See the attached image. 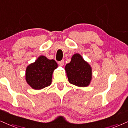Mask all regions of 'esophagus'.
Segmentation results:
<instances>
[{"instance_id": "34e87169", "label": "esophagus", "mask_w": 128, "mask_h": 128, "mask_svg": "<svg viewBox=\"0 0 128 128\" xmlns=\"http://www.w3.org/2000/svg\"><path fill=\"white\" fill-rule=\"evenodd\" d=\"M58 64H59L60 66H62L63 65H64V61L63 60H61V61H59V62H58Z\"/></svg>"}]
</instances>
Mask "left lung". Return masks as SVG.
<instances>
[{"mask_svg": "<svg viewBox=\"0 0 128 128\" xmlns=\"http://www.w3.org/2000/svg\"><path fill=\"white\" fill-rule=\"evenodd\" d=\"M68 82L78 86H88L92 78V69L79 54L72 56L71 61L65 67Z\"/></svg>", "mask_w": 128, "mask_h": 128, "instance_id": "left-lung-1", "label": "left lung"}]
</instances>
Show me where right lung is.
<instances>
[{
  "instance_id": "obj_1",
  "label": "right lung",
  "mask_w": 128,
  "mask_h": 128,
  "mask_svg": "<svg viewBox=\"0 0 128 128\" xmlns=\"http://www.w3.org/2000/svg\"><path fill=\"white\" fill-rule=\"evenodd\" d=\"M58 65L54 60L40 56L34 63L27 67L26 79L27 84L34 89H41L51 84L54 70Z\"/></svg>"
}]
</instances>
